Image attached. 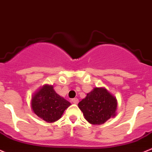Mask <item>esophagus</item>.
Segmentation results:
<instances>
[{
    "instance_id": "esophagus-1",
    "label": "esophagus",
    "mask_w": 152,
    "mask_h": 152,
    "mask_svg": "<svg viewBox=\"0 0 152 152\" xmlns=\"http://www.w3.org/2000/svg\"><path fill=\"white\" fill-rule=\"evenodd\" d=\"M71 102L73 103H74V104H77V103H79V99H78V98H73L71 100Z\"/></svg>"
}]
</instances>
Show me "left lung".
<instances>
[{
	"mask_svg": "<svg viewBox=\"0 0 152 152\" xmlns=\"http://www.w3.org/2000/svg\"><path fill=\"white\" fill-rule=\"evenodd\" d=\"M78 106L87 122L100 125L116 116L118 103L116 97L105 87H95L79 102Z\"/></svg>",
	"mask_w": 152,
	"mask_h": 152,
	"instance_id": "left-lung-1",
	"label": "left lung"
}]
</instances>
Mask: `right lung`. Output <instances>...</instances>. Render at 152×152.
I'll return each mask as SVG.
<instances>
[{"instance_id": "add662e5", "label": "right lung", "mask_w": 152, "mask_h": 152, "mask_svg": "<svg viewBox=\"0 0 152 152\" xmlns=\"http://www.w3.org/2000/svg\"><path fill=\"white\" fill-rule=\"evenodd\" d=\"M70 105V102L56 93L53 86L47 84L40 87L32 95L30 100L33 112L49 123L60 119Z\"/></svg>"}]
</instances>
